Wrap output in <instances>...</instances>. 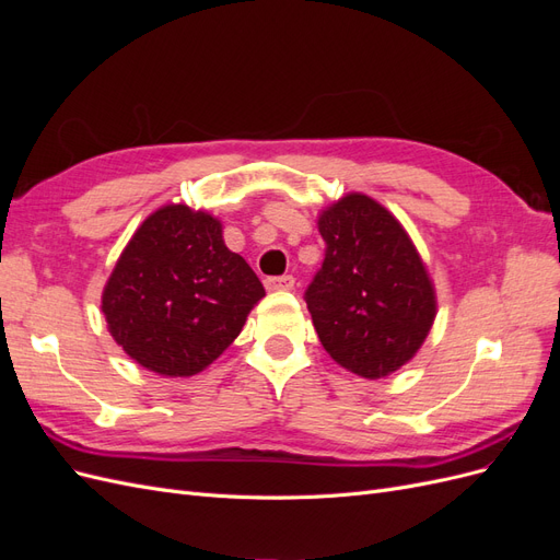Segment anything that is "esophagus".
<instances>
[{
    "label": "esophagus",
    "instance_id": "1",
    "mask_svg": "<svg viewBox=\"0 0 560 560\" xmlns=\"http://www.w3.org/2000/svg\"><path fill=\"white\" fill-rule=\"evenodd\" d=\"M294 278L292 276H280V278H266V290L270 292H290L294 290Z\"/></svg>",
    "mask_w": 560,
    "mask_h": 560
}]
</instances>
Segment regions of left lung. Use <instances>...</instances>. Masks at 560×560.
<instances>
[{"mask_svg":"<svg viewBox=\"0 0 560 560\" xmlns=\"http://www.w3.org/2000/svg\"><path fill=\"white\" fill-rule=\"evenodd\" d=\"M325 261L306 290L331 360L376 381L404 366L436 315L434 284L409 233L378 200L348 194L322 210Z\"/></svg>","mask_w":560,"mask_h":560,"instance_id":"left-lung-1","label":"left lung"}]
</instances>
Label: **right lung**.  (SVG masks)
Returning <instances> with one entry per match:
<instances>
[{"label":"right lung","instance_id":"1","mask_svg":"<svg viewBox=\"0 0 560 560\" xmlns=\"http://www.w3.org/2000/svg\"><path fill=\"white\" fill-rule=\"evenodd\" d=\"M266 296L217 217L186 206L149 214L118 257L103 290L114 341L159 376H194L243 331Z\"/></svg>","mask_w":560,"mask_h":560}]
</instances>
